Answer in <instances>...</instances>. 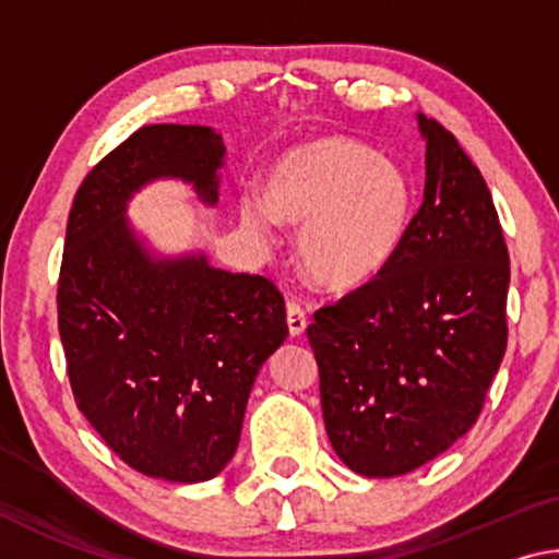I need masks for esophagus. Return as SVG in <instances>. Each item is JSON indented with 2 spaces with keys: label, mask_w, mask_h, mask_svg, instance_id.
Masks as SVG:
<instances>
[{
  "label": "esophagus",
  "mask_w": 559,
  "mask_h": 559,
  "mask_svg": "<svg viewBox=\"0 0 559 559\" xmlns=\"http://www.w3.org/2000/svg\"><path fill=\"white\" fill-rule=\"evenodd\" d=\"M308 320H306V310H302L298 302H288V330L293 337H298L306 333Z\"/></svg>",
  "instance_id": "1"
}]
</instances>
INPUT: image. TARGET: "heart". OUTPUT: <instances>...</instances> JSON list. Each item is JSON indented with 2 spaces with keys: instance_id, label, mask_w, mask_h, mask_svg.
<instances>
[{
  "instance_id": "heart-1",
  "label": "heart",
  "mask_w": 559,
  "mask_h": 559,
  "mask_svg": "<svg viewBox=\"0 0 559 559\" xmlns=\"http://www.w3.org/2000/svg\"><path fill=\"white\" fill-rule=\"evenodd\" d=\"M416 192L394 159L347 135H323L283 153L266 175V202H239L246 229L276 219L300 226L306 278L330 293L357 290L396 259L414 219Z\"/></svg>"
}]
</instances>
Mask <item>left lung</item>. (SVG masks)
<instances>
[{
    "label": "left lung",
    "instance_id": "left-lung-1",
    "mask_svg": "<svg viewBox=\"0 0 559 559\" xmlns=\"http://www.w3.org/2000/svg\"><path fill=\"white\" fill-rule=\"evenodd\" d=\"M424 202L382 276L308 325L328 439L367 478L404 476L476 424L506 355L508 246L459 140L416 112Z\"/></svg>",
    "mask_w": 559,
    "mask_h": 559
}]
</instances>
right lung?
<instances>
[{
	"mask_svg": "<svg viewBox=\"0 0 559 559\" xmlns=\"http://www.w3.org/2000/svg\"><path fill=\"white\" fill-rule=\"evenodd\" d=\"M224 157L212 128H140L83 179L66 226L59 333L75 404L128 466L175 484L234 459L253 380L288 335L269 278L159 253L128 219L157 179L216 206Z\"/></svg>",
	"mask_w": 559,
	"mask_h": 559,
	"instance_id": "add662e5",
	"label": "right lung"
}]
</instances>
